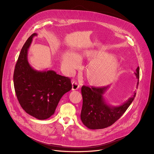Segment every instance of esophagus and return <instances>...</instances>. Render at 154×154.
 <instances>
[{
    "label": "esophagus",
    "mask_w": 154,
    "mask_h": 154,
    "mask_svg": "<svg viewBox=\"0 0 154 154\" xmlns=\"http://www.w3.org/2000/svg\"><path fill=\"white\" fill-rule=\"evenodd\" d=\"M80 87V85L77 84V82L74 81L72 82V91H75V90H77L78 88Z\"/></svg>",
    "instance_id": "34e87169"
}]
</instances>
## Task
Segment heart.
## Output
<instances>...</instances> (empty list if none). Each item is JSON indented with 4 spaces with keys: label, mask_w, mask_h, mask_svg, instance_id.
<instances>
[{
    "label": "heart",
    "mask_w": 154,
    "mask_h": 154,
    "mask_svg": "<svg viewBox=\"0 0 154 154\" xmlns=\"http://www.w3.org/2000/svg\"><path fill=\"white\" fill-rule=\"evenodd\" d=\"M92 59L86 69L88 81L97 87L106 86L114 80L119 66L118 60L110 53L97 49H85L74 53L64 51L61 55L62 62L69 73H73L81 64V59Z\"/></svg>",
    "instance_id": "b5f03b06"
}]
</instances>
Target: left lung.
<instances>
[{
	"label": "left lung",
	"mask_w": 154,
	"mask_h": 154,
	"mask_svg": "<svg viewBox=\"0 0 154 154\" xmlns=\"http://www.w3.org/2000/svg\"><path fill=\"white\" fill-rule=\"evenodd\" d=\"M134 74L137 79V88L139 67L137 68ZM110 87V85L102 87H89L85 85L82 87L83 103L80 119L84 125L89 129H102L115 123L130 106L136 95L135 91L126 102L120 106H113L107 102L103 96Z\"/></svg>",
	"instance_id": "left-lung-1"
}]
</instances>
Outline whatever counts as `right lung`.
I'll list each match as a JSON object with an SVG mask.
<instances>
[{
	"label": "right lung",
	"mask_w": 154,
	"mask_h": 154,
	"mask_svg": "<svg viewBox=\"0 0 154 154\" xmlns=\"http://www.w3.org/2000/svg\"><path fill=\"white\" fill-rule=\"evenodd\" d=\"M32 34L22 47L14 73V85L22 109L38 120L52 116L62 97L72 89L70 79L52 70H37L28 61V50Z\"/></svg>",
	"instance_id": "right-lung-1"
}]
</instances>
